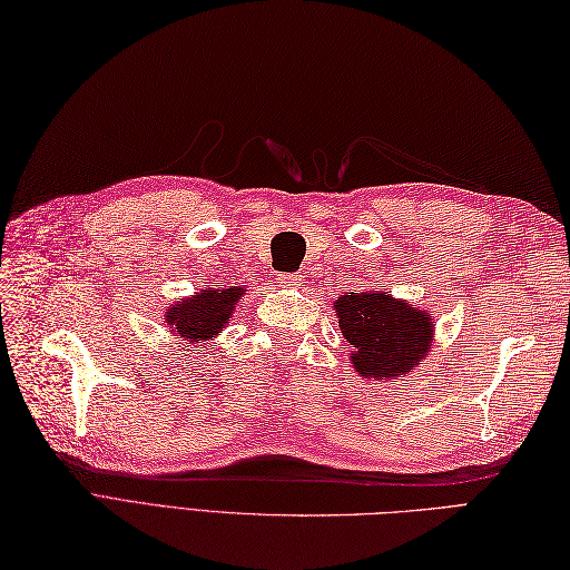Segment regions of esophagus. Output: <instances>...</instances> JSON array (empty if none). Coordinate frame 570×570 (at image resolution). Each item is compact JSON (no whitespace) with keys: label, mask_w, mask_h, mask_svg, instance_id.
I'll return each instance as SVG.
<instances>
[{"label":"esophagus","mask_w":570,"mask_h":570,"mask_svg":"<svg viewBox=\"0 0 570 570\" xmlns=\"http://www.w3.org/2000/svg\"><path fill=\"white\" fill-rule=\"evenodd\" d=\"M278 283L285 285V287H297L302 283V278H299L297 273H281L278 275Z\"/></svg>","instance_id":"esophagus-1"}]
</instances>
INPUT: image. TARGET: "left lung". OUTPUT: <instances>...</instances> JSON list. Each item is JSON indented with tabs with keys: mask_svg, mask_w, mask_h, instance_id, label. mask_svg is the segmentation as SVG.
I'll return each mask as SVG.
<instances>
[{
	"mask_svg": "<svg viewBox=\"0 0 570 570\" xmlns=\"http://www.w3.org/2000/svg\"><path fill=\"white\" fill-rule=\"evenodd\" d=\"M352 368L364 379H395L412 372L434 343V318L417 304L389 292H345L333 302Z\"/></svg>",
	"mask_w": 570,
	"mask_h": 570,
	"instance_id": "left-lung-1",
	"label": "left lung"
}]
</instances>
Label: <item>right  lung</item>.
Instances as JSON below:
<instances>
[{"label":"right lung","mask_w":570,"mask_h":570,"mask_svg":"<svg viewBox=\"0 0 570 570\" xmlns=\"http://www.w3.org/2000/svg\"><path fill=\"white\" fill-rule=\"evenodd\" d=\"M244 287H206L196 295L170 304L165 312V323L175 335L189 343H206L218 335L229 318L235 304L242 299Z\"/></svg>","instance_id":"obj_1"}]
</instances>
